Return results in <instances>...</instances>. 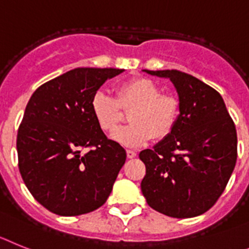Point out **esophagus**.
Segmentation results:
<instances>
[{"mask_svg": "<svg viewBox=\"0 0 249 249\" xmlns=\"http://www.w3.org/2000/svg\"><path fill=\"white\" fill-rule=\"evenodd\" d=\"M126 157L129 158V159H133V158L137 157V151H134V150H126Z\"/></svg>", "mask_w": 249, "mask_h": 249, "instance_id": "obj_1", "label": "esophagus"}]
</instances>
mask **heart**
I'll list each match as a JSON object with an SVG mask.
<instances>
[{
  "label": "heart",
  "mask_w": 249,
  "mask_h": 249,
  "mask_svg": "<svg viewBox=\"0 0 249 249\" xmlns=\"http://www.w3.org/2000/svg\"><path fill=\"white\" fill-rule=\"evenodd\" d=\"M120 107L132 110L127 127L111 134L116 142L126 148H139L151 138L163 139L176 125L179 104L172 95L161 94L150 79L135 77L118 88V98L99 91L92 96L91 111L104 131L111 133L121 121Z\"/></svg>",
  "instance_id": "1"
}]
</instances>
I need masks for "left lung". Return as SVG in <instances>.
<instances>
[{
    "instance_id": "1",
    "label": "left lung",
    "mask_w": 249,
    "mask_h": 249,
    "mask_svg": "<svg viewBox=\"0 0 249 249\" xmlns=\"http://www.w3.org/2000/svg\"><path fill=\"white\" fill-rule=\"evenodd\" d=\"M174 85L179 115L170 134L140 151L146 174V203L173 218H192L212 208L232 176L237 133L223 98L214 89L178 70H142Z\"/></svg>"
}]
</instances>
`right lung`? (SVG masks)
Returning <instances> with one entry per match:
<instances>
[{"label":"right lung","mask_w":249,"mask_h":249,"mask_svg":"<svg viewBox=\"0 0 249 249\" xmlns=\"http://www.w3.org/2000/svg\"><path fill=\"white\" fill-rule=\"evenodd\" d=\"M124 69L77 68L41 85L17 133L18 168L34 198L55 214H85L107 202L126 153L107 139L92 96ZM83 147H90L81 153Z\"/></svg>","instance_id":"right-lung-1"}]
</instances>
